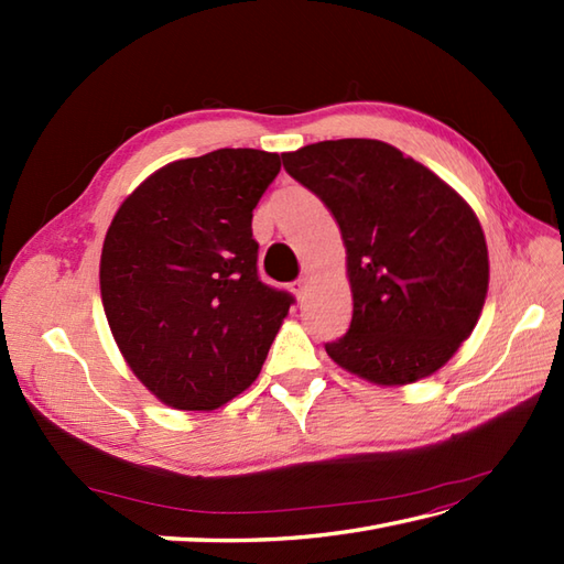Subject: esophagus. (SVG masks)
Segmentation results:
<instances>
[{
	"mask_svg": "<svg viewBox=\"0 0 564 564\" xmlns=\"http://www.w3.org/2000/svg\"><path fill=\"white\" fill-rule=\"evenodd\" d=\"M305 291H307V279H305V275H301V279H297V281L293 283V293L297 295V301H303Z\"/></svg>",
	"mask_w": 564,
	"mask_h": 564,
	"instance_id": "esophagus-1",
	"label": "esophagus"
}]
</instances>
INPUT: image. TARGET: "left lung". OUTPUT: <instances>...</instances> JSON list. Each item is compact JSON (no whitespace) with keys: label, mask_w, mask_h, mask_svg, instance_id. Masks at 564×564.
<instances>
[{"label":"left lung","mask_w":564,"mask_h":564,"mask_svg":"<svg viewBox=\"0 0 564 564\" xmlns=\"http://www.w3.org/2000/svg\"><path fill=\"white\" fill-rule=\"evenodd\" d=\"M281 158L329 208L346 247L354 317L327 354L378 386L436 373L470 337L487 295V242L473 208L380 140H325Z\"/></svg>","instance_id":"left-lung-1"}]
</instances>
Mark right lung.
Listing matches in <instances>:
<instances>
[{
    "label": "right lung",
    "instance_id": "add662e5",
    "mask_svg": "<svg viewBox=\"0 0 564 564\" xmlns=\"http://www.w3.org/2000/svg\"><path fill=\"white\" fill-rule=\"evenodd\" d=\"M275 152L223 148L148 176L113 215L101 301L113 339L154 398L218 410L257 380L295 297L259 281L251 210Z\"/></svg>",
    "mask_w": 564,
    "mask_h": 564
}]
</instances>
